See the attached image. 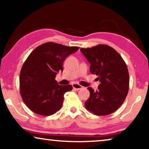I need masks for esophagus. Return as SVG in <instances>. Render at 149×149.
<instances>
[{"label": "esophagus", "mask_w": 149, "mask_h": 149, "mask_svg": "<svg viewBox=\"0 0 149 149\" xmlns=\"http://www.w3.org/2000/svg\"><path fill=\"white\" fill-rule=\"evenodd\" d=\"M72 87L73 89H77V90H79V89L83 88V86H81V85L79 84H77V83H74V84H72Z\"/></svg>", "instance_id": "obj_1"}]
</instances>
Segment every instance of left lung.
Listing matches in <instances>:
<instances>
[{"instance_id": "left-lung-1", "label": "left lung", "mask_w": 149, "mask_h": 149, "mask_svg": "<svg viewBox=\"0 0 149 149\" xmlns=\"http://www.w3.org/2000/svg\"><path fill=\"white\" fill-rule=\"evenodd\" d=\"M81 52L90 63L89 70L97 76V90L88 87L90 95L85 108L95 115L113 113L123 103L129 91L127 67L117 51L106 45L81 48Z\"/></svg>"}]
</instances>
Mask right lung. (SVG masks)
Returning <instances> with one entry per match:
<instances>
[{"mask_svg":"<svg viewBox=\"0 0 149 149\" xmlns=\"http://www.w3.org/2000/svg\"><path fill=\"white\" fill-rule=\"evenodd\" d=\"M79 49L49 42L29 55L20 72L19 88L24 102L32 112L49 116L61 109L64 93L72 87L60 85L55 78L59 71H63L65 59Z\"/></svg>","mask_w":149,"mask_h":149,"instance_id":"add662e5","label":"right lung"}]
</instances>
